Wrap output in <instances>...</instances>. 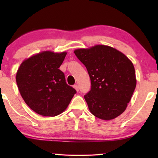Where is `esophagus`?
<instances>
[{
    "instance_id": "1",
    "label": "esophagus",
    "mask_w": 158,
    "mask_h": 158,
    "mask_svg": "<svg viewBox=\"0 0 158 158\" xmlns=\"http://www.w3.org/2000/svg\"><path fill=\"white\" fill-rule=\"evenodd\" d=\"M73 88H75V90H76L77 92H78V91H79V87H78V85H77V84H75V85H73Z\"/></svg>"
}]
</instances>
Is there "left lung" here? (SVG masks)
I'll use <instances>...</instances> for the list:
<instances>
[{
    "mask_svg": "<svg viewBox=\"0 0 158 158\" xmlns=\"http://www.w3.org/2000/svg\"><path fill=\"white\" fill-rule=\"evenodd\" d=\"M85 66L91 88L84 98L90 113L103 120L113 119L125 111L135 89V70L128 57L105 45L74 51Z\"/></svg>",
    "mask_w": 158,
    "mask_h": 158,
    "instance_id": "1",
    "label": "left lung"
}]
</instances>
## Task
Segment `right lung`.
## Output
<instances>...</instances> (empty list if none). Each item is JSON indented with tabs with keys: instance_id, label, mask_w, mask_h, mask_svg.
Here are the masks:
<instances>
[{
	"instance_id": "obj_1",
	"label": "right lung",
	"mask_w": 158,
	"mask_h": 158,
	"mask_svg": "<svg viewBox=\"0 0 158 158\" xmlns=\"http://www.w3.org/2000/svg\"><path fill=\"white\" fill-rule=\"evenodd\" d=\"M66 55L43 52L24 60L17 71L19 92L28 106L38 114L55 116L61 114L76 94L59 69Z\"/></svg>"
}]
</instances>
